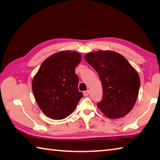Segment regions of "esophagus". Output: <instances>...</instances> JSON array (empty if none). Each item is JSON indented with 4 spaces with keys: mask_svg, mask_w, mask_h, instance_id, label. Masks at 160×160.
Returning a JSON list of instances; mask_svg holds the SVG:
<instances>
[{
    "mask_svg": "<svg viewBox=\"0 0 160 160\" xmlns=\"http://www.w3.org/2000/svg\"><path fill=\"white\" fill-rule=\"evenodd\" d=\"M89 93H90V92H89L88 90V91H86L83 92V96H88V95H89Z\"/></svg>",
    "mask_w": 160,
    "mask_h": 160,
    "instance_id": "1",
    "label": "esophagus"
}]
</instances>
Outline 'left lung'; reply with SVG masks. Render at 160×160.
I'll return each instance as SVG.
<instances>
[{"mask_svg":"<svg viewBox=\"0 0 160 160\" xmlns=\"http://www.w3.org/2000/svg\"><path fill=\"white\" fill-rule=\"evenodd\" d=\"M85 60L101 80L102 100L98 108L110 119L124 117L132 110L138 96V72L124 56L112 50L91 52Z\"/></svg>","mask_w":160,"mask_h":160,"instance_id":"obj_1","label":"left lung"}]
</instances>
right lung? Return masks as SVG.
I'll use <instances>...</instances> for the list:
<instances>
[{
  "label": "right lung",
  "mask_w": 160,
  "mask_h": 160,
  "mask_svg": "<svg viewBox=\"0 0 160 160\" xmlns=\"http://www.w3.org/2000/svg\"><path fill=\"white\" fill-rule=\"evenodd\" d=\"M82 60L78 52L63 50L42 62L32 81L33 96L39 108L47 117L63 119L77 108L83 97L78 91L75 68Z\"/></svg>",
  "instance_id": "1"
}]
</instances>
